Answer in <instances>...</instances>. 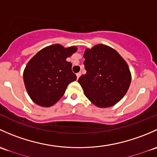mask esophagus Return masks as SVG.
Masks as SVG:
<instances>
[{
    "label": "esophagus",
    "instance_id": "esophagus-1",
    "mask_svg": "<svg viewBox=\"0 0 157 157\" xmlns=\"http://www.w3.org/2000/svg\"><path fill=\"white\" fill-rule=\"evenodd\" d=\"M81 75H82V74H81V72H78V73H77L76 74V76H77V79H78L79 77L81 76Z\"/></svg>",
    "mask_w": 157,
    "mask_h": 157
}]
</instances>
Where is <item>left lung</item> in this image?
I'll return each mask as SVG.
<instances>
[{
  "label": "left lung",
  "mask_w": 157,
  "mask_h": 157,
  "mask_svg": "<svg viewBox=\"0 0 157 157\" xmlns=\"http://www.w3.org/2000/svg\"><path fill=\"white\" fill-rule=\"evenodd\" d=\"M86 74L78 82L85 96L100 108L114 106L127 93L132 74L126 61L110 47L99 44L84 53Z\"/></svg>",
  "instance_id": "1"
}]
</instances>
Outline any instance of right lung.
I'll list each match as a JSON object with an SVG mask.
<instances>
[{
  "mask_svg": "<svg viewBox=\"0 0 157 157\" xmlns=\"http://www.w3.org/2000/svg\"><path fill=\"white\" fill-rule=\"evenodd\" d=\"M77 50L75 46L64 48L55 44L45 47L29 61L24 69L23 80L34 103L50 107L63 96L69 84L76 80L72 63L67 58Z\"/></svg>",
  "mask_w": 157,
  "mask_h": 157,
  "instance_id": "1",
  "label": "right lung"
}]
</instances>
